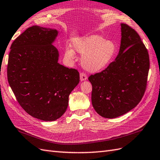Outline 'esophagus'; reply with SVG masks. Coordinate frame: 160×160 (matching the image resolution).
<instances>
[{
    "mask_svg": "<svg viewBox=\"0 0 160 160\" xmlns=\"http://www.w3.org/2000/svg\"><path fill=\"white\" fill-rule=\"evenodd\" d=\"M80 80H81V81H84V80H86L87 79V75H86V73H83V72L80 73Z\"/></svg>",
    "mask_w": 160,
    "mask_h": 160,
    "instance_id": "34e87169",
    "label": "esophagus"
}]
</instances>
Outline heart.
<instances>
[{"mask_svg": "<svg viewBox=\"0 0 160 160\" xmlns=\"http://www.w3.org/2000/svg\"><path fill=\"white\" fill-rule=\"evenodd\" d=\"M73 47L82 57V67L90 72L103 70L108 66L116 51V45L111 40H106L99 35L77 38L73 41ZM74 51L70 47L65 49V56L72 59Z\"/></svg>", "mask_w": 160, "mask_h": 160, "instance_id": "heart-1", "label": "heart"}]
</instances>
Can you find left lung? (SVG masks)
<instances>
[{
  "label": "left lung",
  "mask_w": 160,
  "mask_h": 160,
  "mask_svg": "<svg viewBox=\"0 0 160 160\" xmlns=\"http://www.w3.org/2000/svg\"><path fill=\"white\" fill-rule=\"evenodd\" d=\"M121 43L116 59L100 73L90 76L92 104L105 118H116L134 108L144 95L149 57L140 36L121 23Z\"/></svg>",
  "instance_id": "obj_1"
}]
</instances>
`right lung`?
Instances as JSON below:
<instances>
[{
  "label": "right lung",
  "instance_id": "add662e5",
  "mask_svg": "<svg viewBox=\"0 0 160 160\" xmlns=\"http://www.w3.org/2000/svg\"><path fill=\"white\" fill-rule=\"evenodd\" d=\"M56 29L28 28L11 46L7 78L18 103L37 119L54 121L63 116L69 95L80 82L79 72L58 63L52 45Z\"/></svg>",
  "mask_w": 160,
  "mask_h": 160
}]
</instances>
